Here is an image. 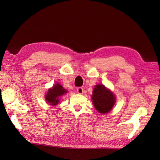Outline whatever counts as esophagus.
Instances as JSON below:
<instances>
[{"label":"esophagus","mask_w":160,"mask_h":160,"mask_svg":"<svg viewBox=\"0 0 160 160\" xmlns=\"http://www.w3.org/2000/svg\"><path fill=\"white\" fill-rule=\"evenodd\" d=\"M77 91L79 94H82L83 93V89L82 87H78L77 89Z\"/></svg>","instance_id":"34e87169"}]
</instances>
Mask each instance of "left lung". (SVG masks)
I'll return each instance as SVG.
<instances>
[{"label":"left lung","mask_w":160,"mask_h":160,"mask_svg":"<svg viewBox=\"0 0 160 160\" xmlns=\"http://www.w3.org/2000/svg\"><path fill=\"white\" fill-rule=\"evenodd\" d=\"M91 99L96 109L102 114L111 111L116 100L115 95L103 84L95 86Z\"/></svg>","instance_id":"1"}]
</instances>
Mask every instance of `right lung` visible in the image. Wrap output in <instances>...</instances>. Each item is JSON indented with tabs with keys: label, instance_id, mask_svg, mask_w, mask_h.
Wrapping results in <instances>:
<instances>
[{
	"label": "right lung",
	"instance_id": "add662e5",
	"mask_svg": "<svg viewBox=\"0 0 160 160\" xmlns=\"http://www.w3.org/2000/svg\"><path fill=\"white\" fill-rule=\"evenodd\" d=\"M67 92L60 84L56 83L47 91L45 97V100L52 106H56L59 103L60 98Z\"/></svg>",
	"mask_w": 160,
	"mask_h": 160
}]
</instances>
